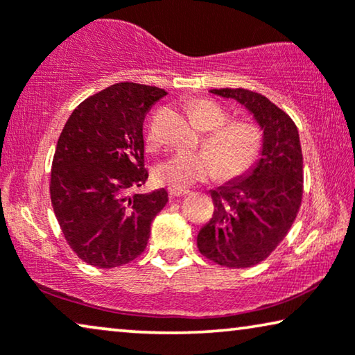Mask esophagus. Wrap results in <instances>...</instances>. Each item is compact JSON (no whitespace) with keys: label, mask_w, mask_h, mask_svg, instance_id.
Here are the masks:
<instances>
[{"label":"esophagus","mask_w":355,"mask_h":355,"mask_svg":"<svg viewBox=\"0 0 355 355\" xmlns=\"http://www.w3.org/2000/svg\"><path fill=\"white\" fill-rule=\"evenodd\" d=\"M168 193H169V197H171V198H179V197H184V196H187L189 191H187V189L169 187V189H168Z\"/></svg>","instance_id":"1"}]
</instances>
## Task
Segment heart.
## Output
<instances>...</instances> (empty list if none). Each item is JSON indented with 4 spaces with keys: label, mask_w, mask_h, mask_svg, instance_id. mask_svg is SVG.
Listing matches in <instances>:
<instances>
[{
    "label": "heart",
    "mask_w": 355,
    "mask_h": 355,
    "mask_svg": "<svg viewBox=\"0 0 355 355\" xmlns=\"http://www.w3.org/2000/svg\"><path fill=\"white\" fill-rule=\"evenodd\" d=\"M193 124L203 130L207 150H179L155 169L162 184L186 189L215 178L236 179L250 171L260 158L263 135L259 125L247 121H230V114L211 100H193L189 105ZM158 135L153 128L147 132V145L155 147Z\"/></svg>",
    "instance_id": "1"
}]
</instances>
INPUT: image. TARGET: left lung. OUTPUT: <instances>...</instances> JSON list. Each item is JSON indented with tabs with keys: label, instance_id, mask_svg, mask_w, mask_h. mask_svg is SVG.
I'll return each instance as SVG.
<instances>
[{
	"label": "left lung",
	"instance_id": "1",
	"mask_svg": "<svg viewBox=\"0 0 355 355\" xmlns=\"http://www.w3.org/2000/svg\"><path fill=\"white\" fill-rule=\"evenodd\" d=\"M234 98L263 129L261 158L249 174L211 191V220L197 236L203 257L227 268H250L281 244L297 216L304 193L299 132L283 110L257 92L213 89Z\"/></svg>",
	"mask_w": 355,
	"mask_h": 355
}]
</instances>
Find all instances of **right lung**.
I'll use <instances>...</instances> for the list:
<instances>
[{
	"label": "right lung",
	"mask_w": 355,
	"mask_h": 355,
	"mask_svg": "<svg viewBox=\"0 0 355 355\" xmlns=\"http://www.w3.org/2000/svg\"><path fill=\"white\" fill-rule=\"evenodd\" d=\"M164 89L119 82L82 101L58 139L50 196L72 252L96 268H114L142 254L164 189L132 192L148 179L144 119Z\"/></svg>",
	"instance_id": "1"
}]
</instances>
